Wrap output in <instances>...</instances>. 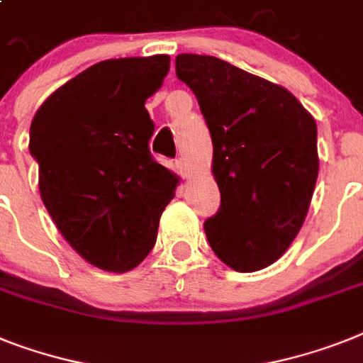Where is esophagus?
Wrapping results in <instances>:
<instances>
[{
    "instance_id": "1",
    "label": "esophagus",
    "mask_w": 363,
    "mask_h": 363,
    "mask_svg": "<svg viewBox=\"0 0 363 363\" xmlns=\"http://www.w3.org/2000/svg\"><path fill=\"white\" fill-rule=\"evenodd\" d=\"M176 170H178V174L182 176V178H187L189 176V167L184 160L176 161Z\"/></svg>"
}]
</instances>
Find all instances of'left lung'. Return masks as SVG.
<instances>
[{
  "instance_id": "left-lung-1",
  "label": "left lung",
  "mask_w": 363,
  "mask_h": 363,
  "mask_svg": "<svg viewBox=\"0 0 363 363\" xmlns=\"http://www.w3.org/2000/svg\"><path fill=\"white\" fill-rule=\"evenodd\" d=\"M176 76L213 140L220 208L203 223L209 247L233 271H262L306 218L319 174L315 121L287 89L217 57L179 53Z\"/></svg>"
}]
</instances>
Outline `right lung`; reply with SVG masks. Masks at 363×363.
Returning <instances> with one entry per match:
<instances>
[{
  "instance_id": "obj_1",
  "label": "right lung",
  "mask_w": 363,
  "mask_h": 363,
  "mask_svg": "<svg viewBox=\"0 0 363 363\" xmlns=\"http://www.w3.org/2000/svg\"><path fill=\"white\" fill-rule=\"evenodd\" d=\"M169 68V55L96 62L33 116L42 202L68 245L104 271H131L148 256L179 184L148 150L154 122L145 101Z\"/></svg>"
}]
</instances>
